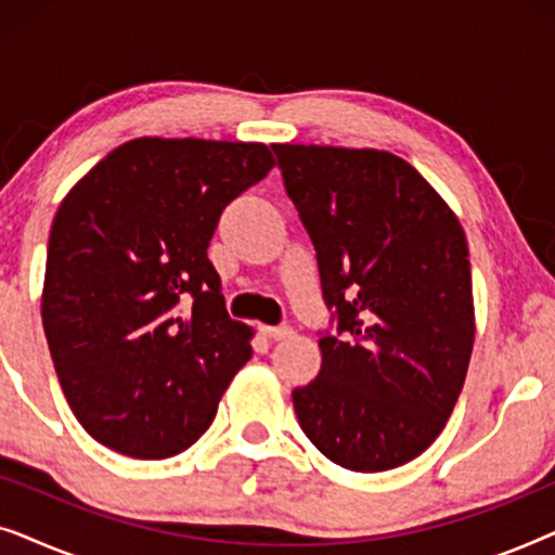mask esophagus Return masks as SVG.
<instances>
[{"label":"esophagus","instance_id":"34e87169","mask_svg":"<svg viewBox=\"0 0 555 555\" xmlns=\"http://www.w3.org/2000/svg\"><path fill=\"white\" fill-rule=\"evenodd\" d=\"M260 333L262 336H268L272 340H283L293 333L291 325H260Z\"/></svg>","mask_w":555,"mask_h":555}]
</instances>
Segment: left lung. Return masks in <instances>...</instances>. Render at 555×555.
Wrapping results in <instances>:
<instances>
[{
	"label": "left lung",
	"instance_id": "8db88e82",
	"mask_svg": "<svg viewBox=\"0 0 555 555\" xmlns=\"http://www.w3.org/2000/svg\"><path fill=\"white\" fill-rule=\"evenodd\" d=\"M315 247L323 331L315 382L293 391L300 429L336 465L384 473L439 437L475 340L460 219L404 158L272 143Z\"/></svg>",
	"mask_w": 555,
	"mask_h": 555
}]
</instances>
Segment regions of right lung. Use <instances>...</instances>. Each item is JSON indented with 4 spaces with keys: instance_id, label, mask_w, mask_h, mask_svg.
Masks as SVG:
<instances>
[{
    "instance_id": "1",
    "label": "right lung",
    "mask_w": 555,
    "mask_h": 555,
    "mask_svg": "<svg viewBox=\"0 0 555 555\" xmlns=\"http://www.w3.org/2000/svg\"><path fill=\"white\" fill-rule=\"evenodd\" d=\"M275 166L264 143L133 139L52 219L42 325L82 429L126 457L184 452L253 356L207 247L227 204Z\"/></svg>"
}]
</instances>
